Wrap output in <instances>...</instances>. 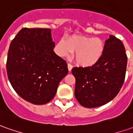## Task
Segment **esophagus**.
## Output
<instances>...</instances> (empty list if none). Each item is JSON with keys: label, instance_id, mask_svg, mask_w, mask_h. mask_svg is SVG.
<instances>
[{"label": "esophagus", "instance_id": "obj_1", "mask_svg": "<svg viewBox=\"0 0 133 133\" xmlns=\"http://www.w3.org/2000/svg\"><path fill=\"white\" fill-rule=\"evenodd\" d=\"M68 70H69V71H71L72 68H73V65H70V64H68Z\"/></svg>", "mask_w": 133, "mask_h": 133}]
</instances>
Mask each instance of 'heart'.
Listing matches in <instances>:
<instances>
[{
  "instance_id": "b5f03b06",
  "label": "heart",
  "mask_w": 133,
  "mask_h": 133,
  "mask_svg": "<svg viewBox=\"0 0 133 133\" xmlns=\"http://www.w3.org/2000/svg\"><path fill=\"white\" fill-rule=\"evenodd\" d=\"M103 41L98 38L84 36L67 37L66 41L61 38L56 45L57 55L68 57L74 52V59L78 65L92 67L96 65L104 53Z\"/></svg>"
}]
</instances>
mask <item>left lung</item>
<instances>
[{
    "mask_svg": "<svg viewBox=\"0 0 133 133\" xmlns=\"http://www.w3.org/2000/svg\"><path fill=\"white\" fill-rule=\"evenodd\" d=\"M103 55L92 67H75V97L82 106L96 108L108 103L123 85L127 57L122 41L110 36L105 42Z\"/></svg>",
    "mask_w": 133,
    "mask_h": 133,
    "instance_id": "1",
    "label": "left lung"
}]
</instances>
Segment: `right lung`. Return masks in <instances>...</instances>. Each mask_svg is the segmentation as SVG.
Here are the masks:
<instances>
[{
  "mask_svg": "<svg viewBox=\"0 0 133 133\" xmlns=\"http://www.w3.org/2000/svg\"><path fill=\"white\" fill-rule=\"evenodd\" d=\"M50 29L22 28L10 44L6 71L15 92L32 104L53 99L68 73L66 62L55 54Z\"/></svg>",
  "mask_w": 133,
  "mask_h": 133,
  "instance_id": "obj_1",
  "label": "right lung"
}]
</instances>
